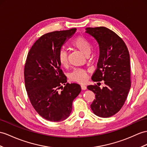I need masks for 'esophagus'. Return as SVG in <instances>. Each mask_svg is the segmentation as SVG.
Returning <instances> with one entry per match:
<instances>
[{"mask_svg":"<svg viewBox=\"0 0 147 147\" xmlns=\"http://www.w3.org/2000/svg\"><path fill=\"white\" fill-rule=\"evenodd\" d=\"M81 88H82V90H86V89H87V87H86L85 85H81Z\"/></svg>","mask_w":147,"mask_h":147,"instance_id":"1","label":"esophagus"}]
</instances>
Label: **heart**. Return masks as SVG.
I'll list each match as a JSON object with an SVG mask.
<instances>
[{
    "label": "heart",
    "instance_id": "heart-1",
    "mask_svg": "<svg viewBox=\"0 0 147 147\" xmlns=\"http://www.w3.org/2000/svg\"><path fill=\"white\" fill-rule=\"evenodd\" d=\"M71 46L87 56L89 55L91 51L90 43L83 36H78L75 38L71 42ZM58 60L60 65L63 67H66L68 65V54L65 50L61 49L59 51L58 53ZM70 78L74 82L84 84L88 79L87 73L84 70H74L71 73Z\"/></svg>",
    "mask_w": 147,
    "mask_h": 147
}]
</instances>
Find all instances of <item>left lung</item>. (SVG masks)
<instances>
[{
    "label": "left lung",
    "instance_id": "1",
    "mask_svg": "<svg viewBox=\"0 0 147 147\" xmlns=\"http://www.w3.org/2000/svg\"><path fill=\"white\" fill-rule=\"evenodd\" d=\"M85 30V33L95 38L99 48L97 68L92 79L105 81L102 88L87 86L95 95L91 109L100 117H112L123 105L131 87L129 52L122 39L109 28L87 27Z\"/></svg>",
    "mask_w": 147,
    "mask_h": 147
}]
</instances>
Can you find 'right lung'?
<instances>
[{"instance_id":"1","label":"right lung","mask_w":147,"mask_h":147,"mask_svg":"<svg viewBox=\"0 0 147 147\" xmlns=\"http://www.w3.org/2000/svg\"><path fill=\"white\" fill-rule=\"evenodd\" d=\"M76 30L74 28L42 35L32 45L25 65V84L32 105L41 117L53 122L70 116L74 100L81 92L78 84H66L67 77L58 60L63 45Z\"/></svg>"}]
</instances>
